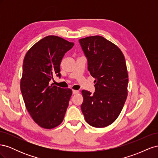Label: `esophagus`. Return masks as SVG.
Listing matches in <instances>:
<instances>
[{"instance_id":"1","label":"esophagus","mask_w":158,"mask_h":158,"mask_svg":"<svg viewBox=\"0 0 158 158\" xmlns=\"http://www.w3.org/2000/svg\"><path fill=\"white\" fill-rule=\"evenodd\" d=\"M79 93V91L78 90H73V94L75 95V94H77Z\"/></svg>"}]
</instances>
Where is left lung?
Returning a JSON list of instances; mask_svg holds the SVG:
<instances>
[{"label":"left lung","mask_w":158,"mask_h":158,"mask_svg":"<svg viewBox=\"0 0 158 158\" xmlns=\"http://www.w3.org/2000/svg\"><path fill=\"white\" fill-rule=\"evenodd\" d=\"M88 60V68L95 78V91L82 90L81 109L89 125L106 127L121 112L127 98L128 82L125 56L118 47L99 35L79 40Z\"/></svg>","instance_id":"obj_1"}]
</instances>
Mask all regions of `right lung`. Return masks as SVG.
Wrapping results in <instances>:
<instances>
[{
    "label": "right lung",
    "instance_id": "1",
    "mask_svg": "<svg viewBox=\"0 0 158 158\" xmlns=\"http://www.w3.org/2000/svg\"><path fill=\"white\" fill-rule=\"evenodd\" d=\"M74 46L55 35H48L33 45L23 59L20 89L26 107L38 125L53 128L63 122L72 89L50 84L55 74L60 77V64Z\"/></svg>",
    "mask_w": 158,
    "mask_h": 158
}]
</instances>
